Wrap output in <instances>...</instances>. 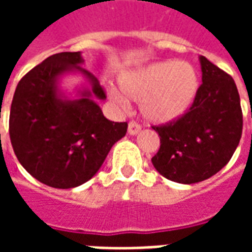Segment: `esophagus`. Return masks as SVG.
<instances>
[{
  "label": "esophagus",
  "mask_w": 252,
  "mask_h": 252,
  "mask_svg": "<svg viewBox=\"0 0 252 252\" xmlns=\"http://www.w3.org/2000/svg\"><path fill=\"white\" fill-rule=\"evenodd\" d=\"M140 129H142L140 124H137L136 121H129V124H128V133L129 135H136L140 132Z\"/></svg>",
  "instance_id": "esophagus-1"
}]
</instances>
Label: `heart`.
<instances>
[{
    "label": "heart",
    "mask_w": 252,
    "mask_h": 252,
    "mask_svg": "<svg viewBox=\"0 0 252 252\" xmlns=\"http://www.w3.org/2000/svg\"><path fill=\"white\" fill-rule=\"evenodd\" d=\"M123 93L140 101L142 115L158 124L170 123L189 110L198 93L200 79L188 62H157L128 71L120 77ZM110 98L120 105L126 98L119 90L110 89Z\"/></svg>",
    "instance_id": "heart-1"
}]
</instances>
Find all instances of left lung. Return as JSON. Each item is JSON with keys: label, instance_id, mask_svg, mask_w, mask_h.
I'll use <instances>...</instances> for the list:
<instances>
[{"label": "left lung", "instance_id": "8db88e82", "mask_svg": "<svg viewBox=\"0 0 252 252\" xmlns=\"http://www.w3.org/2000/svg\"><path fill=\"white\" fill-rule=\"evenodd\" d=\"M202 83L194 102L180 119L153 126L160 137L154 167L178 184L211 178L232 158L238 147L243 113L238 88L231 75L200 57Z\"/></svg>", "mask_w": 252, "mask_h": 252}]
</instances>
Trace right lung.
Here are the masks:
<instances>
[{"label":"right lung","mask_w":252,"mask_h":252,"mask_svg":"<svg viewBox=\"0 0 252 252\" xmlns=\"http://www.w3.org/2000/svg\"><path fill=\"white\" fill-rule=\"evenodd\" d=\"M82 62L81 52L48 57L20 79L10 106L9 135L19 162L33 178L57 189L90 180L128 128L102 115L94 98H106L104 89ZM70 71L83 73L92 85L81 99H66L57 89L59 77Z\"/></svg>","instance_id":"1"}]
</instances>
